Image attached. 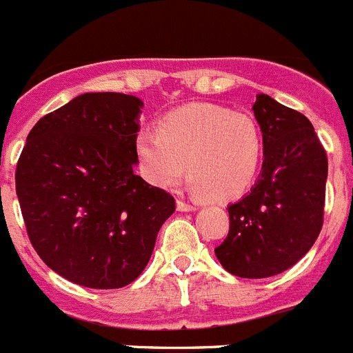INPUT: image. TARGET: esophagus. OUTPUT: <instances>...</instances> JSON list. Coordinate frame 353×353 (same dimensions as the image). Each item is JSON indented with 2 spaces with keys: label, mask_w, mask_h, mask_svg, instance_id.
I'll list each match as a JSON object with an SVG mask.
<instances>
[{
  "label": "esophagus",
  "mask_w": 353,
  "mask_h": 353,
  "mask_svg": "<svg viewBox=\"0 0 353 353\" xmlns=\"http://www.w3.org/2000/svg\"><path fill=\"white\" fill-rule=\"evenodd\" d=\"M176 209H179V211H194L196 205H194V203L185 202V200H182V198H179V200H176Z\"/></svg>",
  "instance_id": "esophagus-1"
}]
</instances>
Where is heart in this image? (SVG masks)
I'll use <instances>...</instances> for the list:
<instances>
[{
	"label": "heart",
	"instance_id": "1",
	"mask_svg": "<svg viewBox=\"0 0 353 353\" xmlns=\"http://www.w3.org/2000/svg\"><path fill=\"white\" fill-rule=\"evenodd\" d=\"M141 171L157 188H174L188 174L196 193L214 202L241 196L263 159V133L254 119L214 104H188L159 121L157 133L135 137Z\"/></svg>",
	"mask_w": 353,
	"mask_h": 353
}]
</instances>
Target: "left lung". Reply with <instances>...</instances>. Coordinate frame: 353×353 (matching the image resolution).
<instances>
[{"label":"left lung","instance_id":"1","mask_svg":"<svg viewBox=\"0 0 353 353\" xmlns=\"http://www.w3.org/2000/svg\"><path fill=\"white\" fill-rule=\"evenodd\" d=\"M263 133V171L250 193L229 205V234L214 249L227 272L270 278L307 254L323 227L327 151L312 122L260 93L252 106Z\"/></svg>","mask_w":353,"mask_h":353}]
</instances>
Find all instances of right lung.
I'll return each mask as SVG.
<instances>
[{
  "mask_svg": "<svg viewBox=\"0 0 353 353\" xmlns=\"http://www.w3.org/2000/svg\"><path fill=\"white\" fill-rule=\"evenodd\" d=\"M141 99L83 93L41 117L16 168L26 234L52 270L121 288L148 265L174 198L133 173Z\"/></svg>",
  "mask_w": 353,
  "mask_h": 353,
  "instance_id": "add662e5",
  "label": "right lung"
}]
</instances>
